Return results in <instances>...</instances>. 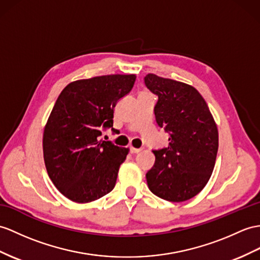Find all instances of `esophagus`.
<instances>
[{
    "mask_svg": "<svg viewBox=\"0 0 260 260\" xmlns=\"http://www.w3.org/2000/svg\"><path fill=\"white\" fill-rule=\"evenodd\" d=\"M140 151H141V149L134 148V147L130 148V152H131V153H139V152H140Z\"/></svg>",
    "mask_w": 260,
    "mask_h": 260,
    "instance_id": "34e87169",
    "label": "esophagus"
}]
</instances>
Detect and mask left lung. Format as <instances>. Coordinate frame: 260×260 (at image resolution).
<instances>
[{"label":"left lung","mask_w":260,"mask_h":260,"mask_svg":"<svg viewBox=\"0 0 260 260\" xmlns=\"http://www.w3.org/2000/svg\"><path fill=\"white\" fill-rule=\"evenodd\" d=\"M157 96L154 116L169 147L153 150L154 166L145 176L150 191L170 202L199 194L210 180L218 150V131L208 106L194 87L154 74L144 77Z\"/></svg>","instance_id":"left-lung-1"}]
</instances>
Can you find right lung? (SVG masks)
Returning a JSON list of instances; mask_svg holds the SVG:
<instances>
[{
  "mask_svg": "<svg viewBox=\"0 0 260 260\" xmlns=\"http://www.w3.org/2000/svg\"><path fill=\"white\" fill-rule=\"evenodd\" d=\"M136 75H107L73 81L57 98L44 129V161L57 189L76 203L96 201L112 191L129 149L99 140L113 126L118 101Z\"/></svg>",
  "mask_w": 260,
  "mask_h": 260,
  "instance_id": "right-lung-1",
  "label": "right lung"
}]
</instances>
